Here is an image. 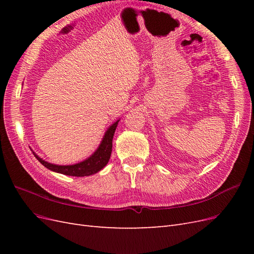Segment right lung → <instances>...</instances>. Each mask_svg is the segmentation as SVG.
I'll list each match as a JSON object with an SVG mask.
<instances>
[{"label":"right lung","mask_w":254,"mask_h":254,"mask_svg":"<svg viewBox=\"0 0 254 254\" xmlns=\"http://www.w3.org/2000/svg\"><path fill=\"white\" fill-rule=\"evenodd\" d=\"M118 123L119 121L115 122L114 124H112L108 128L107 132L105 133V136L101 145H99V147L93 155H92L90 158H88L87 160L82 161L80 163L74 164V165H55L42 160L40 157H38L35 152L33 153L42 165H44L45 167L49 168V170L53 172L60 173L67 176H74V177H84V176L93 175L101 171L102 168H104L107 165V163H108L111 156V151H112L113 135L115 132V129L118 127Z\"/></svg>","instance_id":"right-lung-1"}]
</instances>
